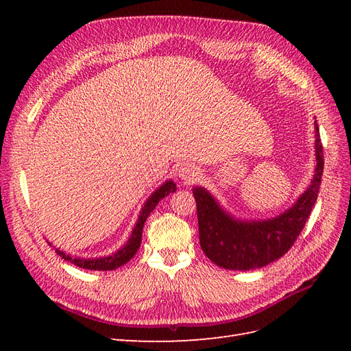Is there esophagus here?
<instances>
[{
    "label": "esophagus",
    "instance_id": "34e87169",
    "mask_svg": "<svg viewBox=\"0 0 351 351\" xmlns=\"http://www.w3.org/2000/svg\"><path fill=\"white\" fill-rule=\"evenodd\" d=\"M178 176L182 177L184 183H192L197 176V169L192 165H183V167H180V169H178Z\"/></svg>",
    "mask_w": 351,
    "mask_h": 351
}]
</instances>
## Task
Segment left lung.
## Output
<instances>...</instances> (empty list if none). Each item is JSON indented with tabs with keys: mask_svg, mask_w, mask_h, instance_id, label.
I'll use <instances>...</instances> for the list:
<instances>
[{
	"mask_svg": "<svg viewBox=\"0 0 351 351\" xmlns=\"http://www.w3.org/2000/svg\"><path fill=\"white\" fill-rule=\"evenodd\" d=\"M316 168L311 186L281 215L263 221H241L219 206L206 189L195 187L199 241L206 256L218 267L249 271L267 267L291 249L317 199L324 173L319 127L315 121Z\"/></svg>",
	"mask_w": 351,
	"mask_h": 351,
	"instance_id": "obj_1",
	"label": "left lung"
}]
</instances>
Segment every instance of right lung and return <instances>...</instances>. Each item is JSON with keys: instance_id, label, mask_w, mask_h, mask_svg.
I'll use <instances>...</instances> for the list:
<instances>
[{"instance_id": "add662e5", "label": "right lung", "mask_w": 351, "mask_h": 351, "mask_svg": "<svg viewBox=\"0 0 351 351\" xmlns=\"http://www.w3.org/2000/svg\"><path fill=\"white\" fill-rule=\"evenodd\" d=\"M176 190H177V187H176V183L173 182V180H167V182L162 186H159L155 190V192L149 196V199L145 202V205H143L141 214H139V219H137L136 226L132 231L130 239L127 240V243L124 244L121 249H119L115 253L110 254V256L95 258V259H90V258L88 259L86 258V259H84V258H73V256H70V254H67L66 252H62L60 249H56V252L64 261H69L73 265H76V267L83 268V269L112 271L115 268L121 267V265L129 262L134 256L136 252L139 250L141 241H142V231H143V226H145L146 218L149 217V214L155 209V206L158 205L159 200L164 199L169 193H174Z\"/></svg>"}]
</instances>
